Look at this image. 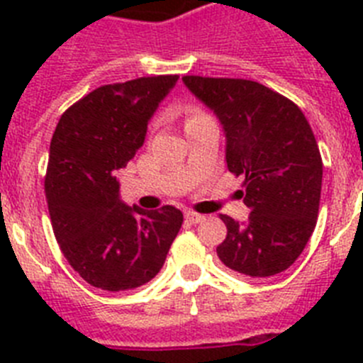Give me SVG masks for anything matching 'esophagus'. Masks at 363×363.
Wrapping results in <instances>:
<instances>
[{
	"mask_svg": "<svg viewBox=\"0 0 363 363\" xmlns=\"http://www.w3.org/2000/svg\"><path fill=\"white\" fill-rule=\"evenodd\" d=\"M185 220H187L189 223H200V221L205 220V216L200 213H194V211H187V213H185Z\"/></svg>",
	"mask_w": 363,
	"mask_h": 363,
	"instance_id": "34e87169",
	"label": "esophagus"
}]
</instances>
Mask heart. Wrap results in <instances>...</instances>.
<instances>
[{"label": "heart", "instance_id": "b5f03b06", "mask_svg": "<svg viewBox=\"0 0 363 363\" xmlns=\"http://www.w3.org/2000/svg\"><path fill=\"white\" fill-rule=\"evenodd\" d=\"M207 116V112L201 111L200 107H189L187 108V120H185V123H189V121L192 120H198V118H203Z\"/></svg>", "mask_w": 363, "mask_h": 363}]
</instances>
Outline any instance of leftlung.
<instances>
[{"mask_svg":"<svg viewBox=\"0 0 363 363\" xmlns=\"http://www.w3.org/2000/svg\"><path fill=\"white\" fill-rule=\"evenodd\" d=\"M189 91L220 118L229 172L245 176L249 220L221 214L220 259L243 277L289 269L316 227L323 163L309 121L296 104L258 82L184 76Z\"/></svg>","mask_w":363,"mask_h":363,"instance_id":"obj_1","label":"left lung"}]
</instances>
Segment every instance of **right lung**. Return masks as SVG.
<instances>
[{
  "instance_id": "right-lung-1",
  "label": "right lung",
  "mask_w": 363,
  "mask_h": 363,
  "mask_svg": "<svg viewBox=\"0 0 363 363\" xmlns=\"http://www.w3.org/2000/svg\"><path fill=\"white\" fill-rule=\"evenodd\" d=\"M176 82L178 74L98 86L63 112L52 134L45 194L54 236L70 267L98 289L152 280L184 223L172 205L127 207L118 184Z\"/></svg>"
}]
</instances>
